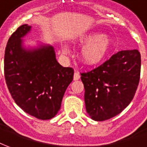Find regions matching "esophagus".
Instances as JSON below:
<instances>
[{
    "instance_id": "esophagus-1",
    "label": "esophagus",
    "mask_w": 147,
    "mask_h": 147,
    "mask_svg": "<svg viewBox=\"0 0 147 147\" xmlns=\"http://www.w3.org/2000/svg\"><path fill=\"white\" fill-rule=\"evenodd\" d=\"M80 79V74L78 73V72H75L74 74V81H78V80Z\"/></svg>"
}]
</instances>
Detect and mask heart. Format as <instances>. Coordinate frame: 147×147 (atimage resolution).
<instances>
[{
    "label": "heart",
    "instance_id": "b5f03b06",
    "mask_svg": "<svg viewBox=\"0 0 147 147\" xmlns=\"http://www.w3.org/2000/svg\"><path fill=\"white\" fill-rule=\"evenodd\" d=\"M75 43L84 45L80 51V58L87 66H95L106 57L111 47V38L106 34L96 32L85 33L74 41ZM63 53H68L67 49L62 46Z\"/></svg>",
    "mask_w": 147,
    "mask_h": 147
}]
</instances>
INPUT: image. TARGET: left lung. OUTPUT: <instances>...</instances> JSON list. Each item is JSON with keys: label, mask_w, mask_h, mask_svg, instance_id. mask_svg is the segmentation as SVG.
<instances>
[{"label": "left lung", "mask_w": 147, "mask_h": 147, "mask_svg": "<svg viewBox=\"0 0 147 147\" xmlns=\"http://www.w3.org/2000/svg\"><path fill=\"white\" fill-rule=\"evenodd\" d=\"M141 70L138 49L119 51L81 79L85 88V104L94 121H105L120 114L132 101Z\"/></svg>", "instance_id": "left-lung-1"}]
</instances>
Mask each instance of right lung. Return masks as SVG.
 I'll return each instance as SVG.
<instances>
[{"instance_id":"right-lung-1","label":"right lung","mask_w":147,"mask_h":147,"mask_svg":"<svg viewBox=\"0 0 147 147\" xmlns=\"http://www.w3.org/2000/svg\"><path fill=\"white\" fill-rule=\"evenodd\" d=\"M31 30L32 26L25 24L9 37L5 52V78L19 107L38 119L48 120L60 110L74 69L58 63L52 45L25 44L23 38Z\"/></svg>"}]
</instances>
